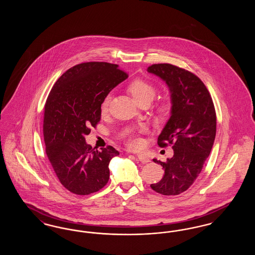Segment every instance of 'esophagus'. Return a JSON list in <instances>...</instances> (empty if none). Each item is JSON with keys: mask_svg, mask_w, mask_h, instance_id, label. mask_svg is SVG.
<instances>
[{"mask_svg": "<svg viewBox=\"0 0 255 255\" xmlns=\"http://www.w3.org/2000/svg\"><path fill=\"white\" fill-rule=\"evenodd\" d=\"M135 156H136V158H138V160L142 163H147V162L150 161V158H148L145 155H143V154H137Z\"/></svg>", "mask_w": 255, "mask_h": 255, "instance_id": "34e87169", "label": "esophagus"}]
</instances>
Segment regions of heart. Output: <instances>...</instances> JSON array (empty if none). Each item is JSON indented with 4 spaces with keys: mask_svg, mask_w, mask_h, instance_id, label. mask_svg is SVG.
Segmentation results:
<instances>
[{
    "mask_svg": "<svg viewBox=\"0 0 255 255\" xmlns=\"http://www.w3.org/2000/svg\"><path fill=\"white\" fill-rule=\"evenodd\" d=\"M128 90H129V93L131 94V96L133 97V99L136 102H139L143 99H150L152 101V99L156 96V88L152 84L146 82L144 80H141V79L133 80V82L129 85ZM110 99H111L110 95L104 97V99L101 103L102 114L107 113L108 107H109ZM143 132H145V128L140 129V133H143ZM128 143L132 147H137V146L140 145L141 140L136 134H132L129 137Z\"/></svg>",
    "mask_w": 255,
    "mask_h": 255,
    "instance_id": "obj_1",
    "label": "heart"
}]
</instances>
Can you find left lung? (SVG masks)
<instances>
[{
  "label": "left lung",
  "mask_w": 255,
  "mask_h": 255,
  "mask_svg": "<svg viewBox=\"0 0 255 255\" xmlns=\"http://www.w3.org/2000/svg\"><path fill=\"white\" fill-rule=\"evenodd\" d=\"M147 72L168 87L169 120L158 137V144H172L174 155L163 162V178L151 188L159 194L179 195L195 182L208 158L216 135V114L205 84L188 71L171 64H155Z\"/></svg>",
  "instance_id": "left-lung-1"
}]
</instances>
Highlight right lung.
Instances as JSON below:
<instances>
[{
    "label": "right lung",
    "mask_w": 255,
    "mask_h": 255,
    "mask_svg": "<svg viewBox=\"0 0 255 255\" xmlns=\"http://www.w3.org/2000/svg\"><path fill=\"white\" fill-rule=\"evenodd\" d=\"M128 75L119 65L88 62L63 73L45 104L43 133L46 153L61 183L72 193L89 195L109 181V163L120 152L95 150L86 142L101 118L104 97Z\"/></svg>",
    "instance_id": "1"
}]
</instances>
